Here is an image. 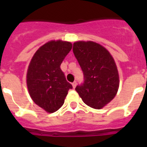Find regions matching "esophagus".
I'll return each mask as SVG.
<instances>
[{
    "label": "esophagus",
    "mask_w": 147,
    "mask_h": 147,
    "mask_svg": "<svg viewBox=\"0 0 147 147\" xmlns=\"http://www.w3.org/2000/svg\"><path fill=\"white\" fill-rule=\"evenodd\" d=\"M76 85H77V82L75 81L74 82H72V87H73V88H75L76 87Z\"/></svg>",
    "instance_id": "obj_1"
}]
</instances>
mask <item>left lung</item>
<instances>
[{"label":"left lung","mask_w":147,"mask_h":147,"mask_svg":"<svg viewBox=\"0 0 147 147\" xmlns=\"http://www.w3.org/2000/svg\"><path fill=\"white\" fill-rule=\"evenodd\" d=\"M73 53L84 75V82L76 90L88 106L100 109L115 97L119 76L111 55L92 41L74 42Z\"/></svg>","instance_id":"left-lung-1"}]
</instances>
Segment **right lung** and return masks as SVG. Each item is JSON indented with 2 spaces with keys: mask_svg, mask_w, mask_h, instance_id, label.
<instances>
[{
  "mask_svg": "<svg viewBox=\"0 0 147 147\" xmlns=\"http://www.w3.org/2000/svg\"><path fill=\"white\" fill-rule=\"evenodd\" d=\"M72 45L66 41H50L40 47L32 58L26 75L29 93L34 102L49 113L64 104L72 85L68 82L60 65Z\"/></svg>",
  "mask_w": 147,
  "mask_h": 147,
  "instance_id": "right-lung-1",
  "label": "right lung"
}]
</instances>
